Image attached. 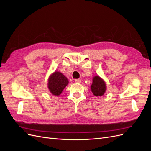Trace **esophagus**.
<instances>
[{
	"mask_svg": "<svg viewBox=\"0 0 151 151\" xmlns=\"http://www.w3.org/2000/svg\"><path fill=\"white\" fill-rule=\"evenodd\" d=\"M75 82H76V83H81V80L80 79H76Z\"/></svg>",
	"mask_w": 151,
	"mask_h": 151,
	"instance_id": "esophagus-1",
	"label": "esophagus"
}]
</instances>
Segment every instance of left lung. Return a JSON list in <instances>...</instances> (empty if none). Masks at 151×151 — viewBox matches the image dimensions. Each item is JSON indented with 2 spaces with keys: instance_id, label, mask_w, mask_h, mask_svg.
I'll return each mask as SVG.
<instances>
[{
  "instance_id": "obj_1",
  "label": "left lung",
  "mask_w": 151,
  "mask_h": 151,
  "mask_svg": "<svg viewBox=\"0 0 151 151\" xmlns=\"http://www.w3.org/2000/svg\"><path fill=\"white\" fill-rule=\"evenodd\" d=\"M91 90L95 96H101L106 92V83L99 76H95L93 77Z\"/></svg>"
}]
</instances>
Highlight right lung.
Here are the masks:
<instances>
[{"instance_id": "1", "label": "right lung", "mask_w": 151, "mask_h": 151, "mask_svg": "<svg viewBox=\"0 0 151 151\" xmlns=\"http://www.w3.org/2000/svg\"><path fill=\"white\" fill-rule=\"evenodd\" d=\"M68 84L67 77L58 71H55L50 75L48 79V88L52 95H60L63 90Z\"/></svg>"}]
</instances>
